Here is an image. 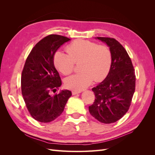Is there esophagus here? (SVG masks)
<instances>
[{
    "instance_id": "obj_1",
    "label": "esophagus",
    "mask_w": 155,
    "mask_h": 155,
    "mask_svg": "<svg viewBox=\"0 0 155 155\" xmlns=\"http://www.w3.org/2000/svg\"><path fill=\"white\" fill-rule=\"evenodd\" d=\"M80 92H81L80 91H73L72 92L73 95H76V94H79V93H80Z\"/></svg>"
}]
</instances>
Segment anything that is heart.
<instances>
[{
    "label": "heart",
    "instance_id": "obj_1",
    "mask_svg": "<svg viewBox=\"0 0 155 155\" xmlns=\"http://www.w3.org/2000/svg\"><path fill=\"white\" fill-rule=\"evenodd\" d=\"M67 50L68 54L61 51L55 52L54 62L56 68L64 75H68L74 71L76 63L81 62L79 68L81 70L64 79L67 88L80 91L91 85L94 80L103 81L109 74L112 55L107 46L78 39L68 45Z\"/></svg>",
    "mask_w": 155,
    "mask_h": 155
}]
</instances>
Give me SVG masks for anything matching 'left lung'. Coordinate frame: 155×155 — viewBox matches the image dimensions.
I'll use <instances>...</instances> for the list:
<instances>
[{
  "mask_svg": "<svg viewBox=\"0 0 155 155\" xmlns=\"http://www.w3.org/2000/svg\"><path fill=\"white\" fill-rule=\"evenodd\" d=\"M111 51L112 63L109 74L92 88L95 100L88 107L90 114L104 124L121 119L128 111L135 91L136 76L131 59L118 41L110 37H97Z\"/></svg>",
  "mask_w": 155,
  "mask_h": 155,
  "instance_id": "obj_1",
  "label": "left lung"
}]
</instances>
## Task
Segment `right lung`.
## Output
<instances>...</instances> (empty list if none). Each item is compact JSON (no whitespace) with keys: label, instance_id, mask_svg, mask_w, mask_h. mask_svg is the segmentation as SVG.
I'll use <instances>...</instances> for the list:
<instances>
[{"label":"right lung","instance_id":"add662e5","mask_svg":"<svg viewBox=\"0 0 155 155\" xmlns=\"http://www.w3.org/2000/svg\"><path fill=\"white\" fill-rule=\"evenodd\" d=\"M70 39L59 35L46 36L37 43L26 60L21 76V91L27 109L35 120L48 123L61 114L71 91L54 94L61 79L54 64L55 51Z\"/></svg>","mask_w":155,"mask_h":155}]
</instances>
